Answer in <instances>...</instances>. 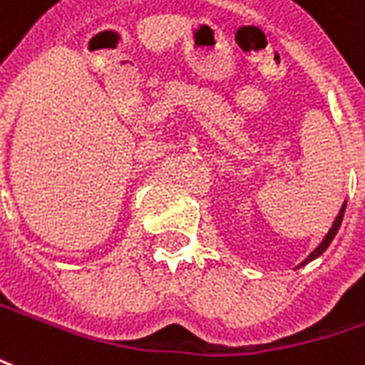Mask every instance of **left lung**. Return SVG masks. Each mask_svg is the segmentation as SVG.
Wrapping results in <instances>:
<instances>
[{
    "label": "left lung",
    "mask_w": 365,
    "mask_h": 365,
    "mask_svg": "<svg viewBox=\"0 0 365 365\" xmlns=\"http://www.w3.org/2000/svg\"><path fill=\"white\" fill-rule=\"evenodd\" d=\"M344 210H346V201L342 203L341 210H339V215H336V218H334L333 224H331V228H329V232H327V234H325V237H323V240H321V242H319V245H317V247H315V250H313L312 253H309V255H307V257L304 259V261H302V263H299L298 267H296V269L307 265V263H309V261H313V259H317L321 255V253H323V251H325L327 247H329V244L333 242V237L336 236V232H339V228H341L342 217H344Z\"/></svg>",
    "instance_id": "1"
}]
</instances>
